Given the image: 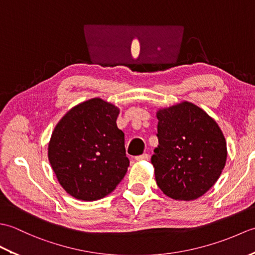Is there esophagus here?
Wrapping results in <instances>:
<instances>
[{
	"label": "esophagus",
	"instance_id": "obj_1",
	"mask_svg": "<svg viewBox=\"0 0 255 255\" xmlns=\"http://www.w3.org/2000/svg\"><path fill=\"white\" fill-rule=\"evenodd\" d=\"M149 159V154L148 153H143V154H140L136 156V160L137 161H143V160H148Z\"/></svg>",
	"mask_w": 255,
	"mask_h": 255
}]
</instances>
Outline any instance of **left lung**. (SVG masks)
I'll list each match as a JSON object with an SVG mask.
<instances>
[{"label":"left lung","mask_w":255,"mask_h":255,"mask_svg":"<svg viewBox=\"0 0 255 255\" xmlns=\"http://www.w3.org/2000/svg\"><path fill=\"white\" fill-rule=\"evenodd\" d=\"M156 117L159 145L151 156L156 184L175 200L203 196L226 164L223 131L202 108L188 102L160 110Z\"/></svg>","instance_id":"8db88e82"}]
</instances>
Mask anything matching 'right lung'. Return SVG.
I'll return each instance as SVG.
<instances>
[{"label": "right lung", "instance_id": "1", "mask_svg": "<svg viewBox=\"0 0 255 255\" xmlns=\"http://www.w3.org/2000/svg\"><path fill=\"white\" fill-rule=\"evenodd\" d=\"M118 114L113 104L92 99L70 110L53 130L48 158L59 183L74 198L105 197L126 174L129 159Z\"/></svg>", "mask_w": 255, "mask_h": 255}]
</instances>
